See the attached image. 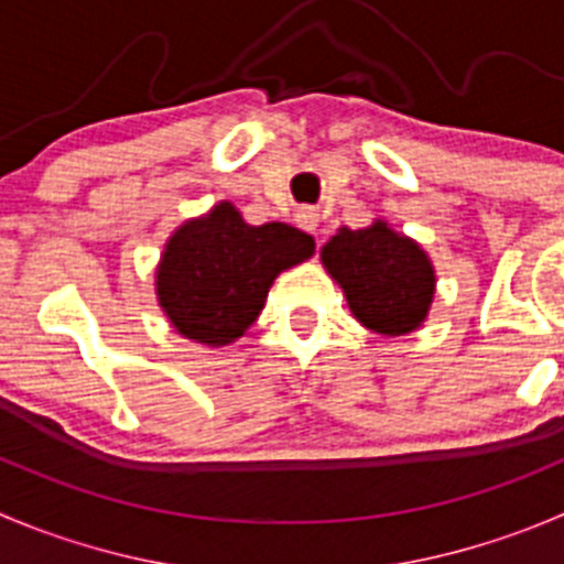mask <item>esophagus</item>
Instances as JSON below:
<instances>
[{"instance_id": "esophagus-1", "label": "esophagus", "mask_w": 564, "mask_h": 564, "mask_svg": "<svg viewBox=\"0 0 564 564\" xmlns=\"http://www.w3.org/2000/svg\"><path fill=\"white\" fill-rule=\"evenodd\" d=\"M294 220H297L300 228H305V231L316 234V231H319L322 217H319V212L311 209V206H305V209H297V215H294Z\"/></svg>"}]
</instances>
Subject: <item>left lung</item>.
<instances>
[{
    "mask_svg": "<svg viewBox=\"0 0 564 564\" xmlns=\"http://www.w3.org/2000/svg\"><path fill=\"white\" fill-rule=\"evenodd\" d=\"M327 272L347 294L355 319L382 336L415 330L435 294V272L427 253L386 223L360 231L341 228L322 248Z\"/></svg>",
    "mask_w": 564,
    "mask_h": 564,
    "instance_id": "obj_1",
    "label": "left lung"
}]
</instances>
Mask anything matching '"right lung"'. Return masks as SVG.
<instances>
[{
	"mask_svg": "<svg viewBox=\"0 0 564 564\" xmlns=\"http://www.w3.org/2000/svg\"><path fill=\"white\" fill-rule=\"evenodd\" d=\"M311 253L314 239L300 228L248 226L231 204H220L173 234L156 294L182 336L220 347L253 325L278 272Z\"/></svg>",
	"mask_w": 564,
	"mask_h": 564,
	"instance_id": "add662e5",
	"label": "right lung"
}]
</instances>
